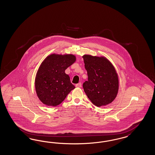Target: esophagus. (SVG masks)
Here are the masks:
<instances>
[{
    "instance_id": "obj_1",
    "label": "esophagus",
    "mask_w": 155,
    "mask_h": 155,
    "mask_svg": "<svg viewBox=\"0 0 155 155\" xmlns=\"http://www.w3.org/2000/svg\"><path fill=\"white\" fill-rule=\"evenodd\" d=\"M76 87H78V88L81 87V83H79L78 84H76Z\"/></svg>"
}]
</instances>
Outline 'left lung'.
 Here are the masks:
<instances>
[{"instance_id":"obj_1","label":"left lung","mask_w":155,"mask_h":155,"mask_svg":"<svg viewBox=\"0 0 155 155\" xmlns=\"http://www.w3.org/2000/svg\"><path fill=\"white\" fill-rule=\"evenodd\" d=\"M88 81L83 84L86 95L94 105L100 107L110 104L116 97L119 80L115 67L107 58L83 56Z\"/></svg>"}]
</instances>
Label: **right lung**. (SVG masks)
I'll return each mask as SVG.
<instances>
[{
	"label": "right lung",
	"instance_id": "obj_1",
	"mask_svg": "<svg viewBox=\"0 0 155 155\" xmlns=\"http://www.w3.org/2000/svg\"><path fill=\"white\" fill-rule=\"evenodd\" d=\"M76 60L73 54H51L40 64L35 77V87L39 100L46 105H59L75 88L65 70Z\"/></svg>",
	"mask_w": 155,
	"mask_h": 155
}]
</instances>
